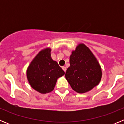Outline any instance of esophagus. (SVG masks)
<instances>
[{
    "instance_id": "1",
    "label": "esophagus",
    "mask_w": 124,
    "mask_h": 124,
    "mask_svg": "<svg viewBox=\"0 0 124 124\" xmlns=\"http://www.w3.org/2000/svg\"><path fill=\"white\" fill-rule=\"evenodd\" d=\"M62 68H63V71H64V72H66V66H63Z\"/></svg>"
}]
</instances>
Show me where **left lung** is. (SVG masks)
I'll return each mask as SVG.
<instances>
[{
  "instance_id": "8db88e82",
  "label": "left lung",
  "mask_w": 124,
  "mask_h": 124,
  "mask_svg": "<svg viewBox=\"0 0 124 124\" xmlns=\"http://www.w3.org/2000/svg\"><path fill=\"white\" fill-rule=\"evenodd\" d=\"M65 77L73 90L82 94L89 91L101 79V67L90 49L80 43L70 56Z\"/></svg>"
}]
</instances>
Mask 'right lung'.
<instances>
[{"instance_id":"1","label":"right lung","mask_w":124,"mask_h":124,"mask_svg":"<svg viewBox=\"0 0 124 124\" xmlns=\"http://www.w3.org/2000/svg\"><path fill=\"white\" fill-rule=\"evenodd\" d=\"M50 48L42 50L31 61L27 70V77L30 85L41 94L52 91L57 79L64 72L56 61L51 58Z\"/></svg>"}]
</instances>
